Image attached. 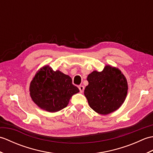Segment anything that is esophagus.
<instances>
[{
	"mask_svg": "<svg viewBox=\"0 0 153 153\" xmlns=\"http://www.w3.org/2000/svg\"><path fill=\"white\" fill-rule=\"evenodd\" d=\"M84 89H85V88H84V87L83 85H79V89L81 93H83V91H84Z\"/></svg>",
	"mask_w": 153,
	"mask_h": 153,
	"instance_id": "obj_1",
	"label": "esophagus"
}]
</instances>
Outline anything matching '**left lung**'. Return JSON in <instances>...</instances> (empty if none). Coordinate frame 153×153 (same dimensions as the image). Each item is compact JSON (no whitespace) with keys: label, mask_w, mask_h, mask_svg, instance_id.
<instances>
[{"label":"left lung","mask_w":153,"mask_h":153,"mask_svg":"<svg viewBox=\"0 0 153 153\" xmlns=\"http://www.w3.org/2000/svg\"><path fill=\"white\" fill-rule=\"evenodd\" d=\"M89 84L84 95L91 108L106 115L118 109L128 93L127 79L118 68L106 65L99 72L93 71L87 78Z\"/></svg>","instance_id":"obj_1"}]
</instances>
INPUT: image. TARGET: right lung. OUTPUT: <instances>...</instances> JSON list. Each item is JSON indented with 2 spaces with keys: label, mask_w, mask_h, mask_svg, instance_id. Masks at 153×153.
<instances>
[{
  "label": "right lung",
  "mask_w": 153,
  "mask_h": 153,
  "mask_svg": "<svg viewBox=\"0 0 153 153\" xmlns=\"http://www.w3.org/2000/svg\"><path fill=\"white\" fill-rule=\"evenodd\" d=\"M30 91L32 100L39 108L55 112L66 107L71 97L79 90L73 85L69 76L45 66L32 79Z\"/></svg>",
  "instance_id": "1"
}]
</instances>
